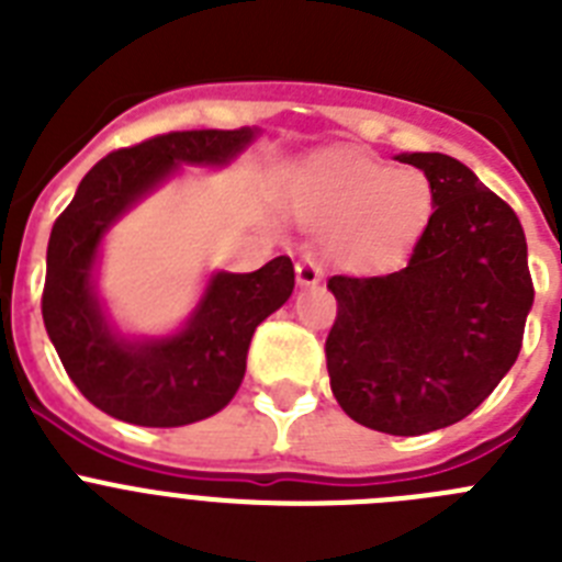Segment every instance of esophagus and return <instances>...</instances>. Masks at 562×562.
Listing matches in <instances>:
<instances>
[{"label":"esophagus","mask_w":562,"mask_h":562,"mask_svg":"<svg viewBox=\"0 0 562 562\" xmlns=\"http://www.w3.org/2000/svg\"><path fill=\"white\" fill-rule=\"evenodd\" d=\"M295 276L301 286H315L321 278H324V270L317 265V258L312 252H304V256L295 261Z\"/></svg>","instance_id":"obj_1"}]
</instances>
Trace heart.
<instances>
[{"mask_svg":"<svg viewBox=\"0 0 562 562\" xmlns=\"http://www.w3.org/2000/svg\"><path fill=\"white\" fill-rule=\"evenodd\" d=\"M297 213L331 233V252L346 265L374 267L402 256L428 227L434 188L416 168L362 157L315 162L297 186Z\"/></svg>","mask_w":562,"mask_h":562,"instance_id":"1","label":"heart"}]
</instances>
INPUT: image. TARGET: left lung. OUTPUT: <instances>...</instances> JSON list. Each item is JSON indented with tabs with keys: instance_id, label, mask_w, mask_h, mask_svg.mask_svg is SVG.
Segmentation results:
<instances>
[{
	"instance_id": "1",
	"label": "left lung",
	"mask_w": 562,
	"mask_h": 562,
	"mask_svg": "<svg viewBox=\"0 0 562 562\" xmlns=\"http://www.w3.org/2000/svg\"><path fill=\"white\" fill-rule=\"evenodd\" d=\"M425 171L434 213L408 265L331 276V394L355 422L419 436L473 414L524 346L535 286L515 211L448 154H402Z\"/></svg>"
}]
</instances>
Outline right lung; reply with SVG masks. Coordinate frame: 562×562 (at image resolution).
<instances>
[{"label": "right lung", "instance_id": "right-lung-1", "mask_svg": "<svg viewBox=\"0 0 562 562\" xmlns=\"http://www.w3.org/2000/svg\"><path fill=\"white\" fill-rule=\"evenodd\" d=\"M252 140V128H191L106 154L78 186L47 245L42 317L69 380L95 408L143 428H180L222 411L245 380L256 326L295 286L290 256L256 272H216L182 331L128 342L109 329L92 292L98 245L112 222L177 162L222 166Z\"/></svg>", "mask_w": 562, "mask_h": 562}]
</instances>
